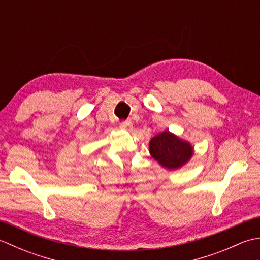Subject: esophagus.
<instances>
[{
  "label": "esophagus",
  "instance_id": "obj_1",
  "mask_svg": "<svg viewBox=\"0 0 260 260\" xmlns=\"http://www.w3.org/2000/svg\"><path fill=\"white\" fill-rule=\"evenodd\" d=\"M119 127L123 129H131L132 127H133V124H132V121L129 120H123L119 123Z\"/></svg>",
  "mask_w": 260,
  "mask_h": 260
}]
</instances>
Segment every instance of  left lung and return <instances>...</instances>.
Listing matches in <instances>:
<instances>
[{
  "mask_svg": "<svg viewBox=\"0 0 260 260\" xmlns=\"http://www.w3.org/2000/svg\"><path fill=\"white\" fill-rule=\"evenodd\" d=\"M151 155L168 169H178L192 156V146L187 142L165 131L154 136L150 142Z\"/></svg>",
  "mask_w": 260,
  "mask_h": 260,
  "instance_id": "8db88e82",
  "label": "left lung"
}]
</instances>
